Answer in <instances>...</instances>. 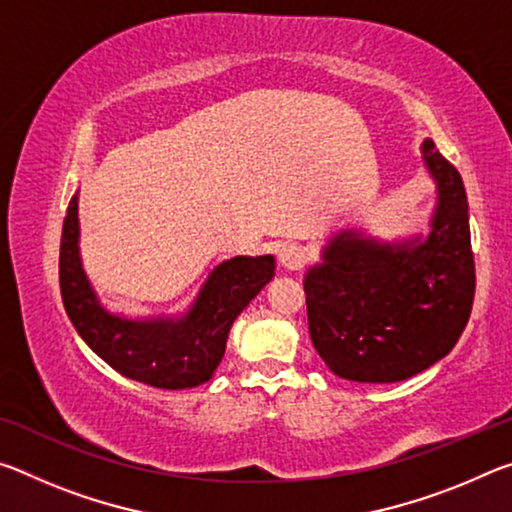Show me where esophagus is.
Instances as JSON below:
<instances>
[{"mask_svg": "<svg viewBox=\"0 0 512 512\" xmlns=\"http://www.w3.org/2000/svg\"><path fill=\"white\" fill-rule=\"evenodd\" d=\"M277 259H280L282 268H287V271H298V268L305 266L307 253L300 244H284L277 250Z\"/></svg>", "mask_w": 512, "mask_h": 512, "instance_id": "1", "label": "esophagus"}]
</instances>
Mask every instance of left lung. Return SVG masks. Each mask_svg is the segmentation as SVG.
Instances as JSON below:
<instances>
[{
    "label": "left lung",
    "mask_w": 512,
    "mask_h": 512,
    "mask_svg": "<svg viewBox=\"0 0 512 512\" xmlns=\"http://www.w3.org/2000/svg\"><path fill=\"white\" fill-rule=\"evenodd\" d=\"M436 185L429 235L395 241L339 230L305 273L309 334L343 379L393 384L447 357L474 300L470 212L461 173L422 142Z\"/></svg>",
    "instance_id": "left-lung-1"
}]
</instances>
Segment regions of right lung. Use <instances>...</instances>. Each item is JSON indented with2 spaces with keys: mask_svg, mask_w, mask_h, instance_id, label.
<instances>
[{
  "mask_svg": "<svg viewBox=\"0 0 512 512\" xmlns=\"http://www.w3.org/2000/svg\"><path fill=\"white\" fill-rule=\"evenodd\" d=\"M79 192L60 239V293L69 320L94 354L119 375L153 388H194L210 381L230 327L275 275V257L237 255L212 268L183 314L128 318L101 305L81 262Z\"/></svg>",
  "mask_w": 512,
  "mask_h": 512,
  "instance_id": "add662e5",
  "label": "right lung"
}]
</instances>
